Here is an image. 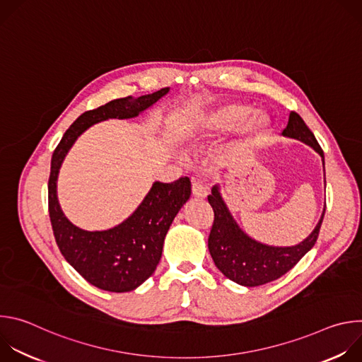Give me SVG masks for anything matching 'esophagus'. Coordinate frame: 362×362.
I'll return each instance as SVG.
<instances>
[{
    "label": "esophagus",
    "instance_id": "34e87169",
    "mask_svg": "<svg viewBox=\"0 0 362 362\" xmlns=\"http://www.w3.org/2000/svg\"><path fill=\"white\" fill-rule=\"evenodd\" d=\"M208 187H206L203 185V182L197 180V179H193L192 180V194L197 199H204L206 196H208Z\"/></svg>",
    "mask_w": 362,
    "mask_h": 362
}]
</instances>
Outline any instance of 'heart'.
<instances>
[{
    "instance_id": "1",
    "label": "heart",
    "mask_w": 362,
    "mask_h": 362,
    "mask_svg": "<svg viewBox=\"0 0 362 362\" xmlns=\"http://www.w3.org/2000/svg\"><path fill=\"white\" fill-rule=\"evenodd\" d=\"M250 107L245 105H229L225 107H221L219 110L214 112L208 117L204 119L203 126L204 129H208L209 132L219 133V132H228L239 124H242L250 115ZM267 127V119L261 115L253 116L247 124L246 130L250 134H257L261 133Z\"/></svg>"
}]
</instances>
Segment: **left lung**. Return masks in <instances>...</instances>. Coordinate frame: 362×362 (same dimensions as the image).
Segmentation results:
<instances>
[{"instance_id":"8db88e82","label":"left lung","mask_w":362,"mask_h":362,"mask_svg":"<svg viewBox=\"0 0 362 362\" xmlns=\"http://www.w3.org/2000/svg\"><path fill=\"white\" fill-rule=\"evenodd\" d=\"M282 136L296 139L313 147L322 158V165H325L321 146L298 113L291 112ZM208 200L215 214L208 239L212 259L226 278L249 288L272 282L291 271L302 259V256L314 247L325 215L324 209L313 233L300 243L295 246H269L252 239L239 228L228 209L218 185L212 187Z\"/></svg>"}]
</instances>
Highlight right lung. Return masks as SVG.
<instances>
[{
  "label": "right lung",
  "mask_w": 362,
  "mask_h": 362,
  "mask_svg": "<svg viewBox=\"0 0 362 362\" xmlns=\"http://www.w3.org/2000/svg\"><path fill=\"white\" fill-rule=\"evenodd\" d=\"M116 98L83 113L64 133L51 158L48 212L54 238L66 261L91 285L109 292H129L140 286L156 269L166 233L190 197L189 177L172 183L154 182L139 208L120 225L88 232L74 226L63 214L57 199V177L66 154L90 126L109 119H132L169 93Z\"/></svg>",
  "instance_id": "add662e5"
}]
</instances>
